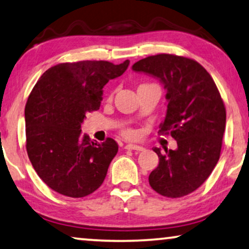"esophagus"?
I'll return each mask as SVG.
<instances>
[{"label": "esophagus", "instance_id": "esophagus-1", "mask_svg": "<svg viewBox=\"0 0 249 249\" xmlns=\"http://www.w3.org/2000/svg\"><path fill=\"white\" fill-rule=\"evenodd\" d=\"M125 149H127V150H136V151H143V150H144V148H143V146L135 145V144H126L125 145Z\"/></svg>", "mask_w": 249, "mask_h": 249}]
</instances>
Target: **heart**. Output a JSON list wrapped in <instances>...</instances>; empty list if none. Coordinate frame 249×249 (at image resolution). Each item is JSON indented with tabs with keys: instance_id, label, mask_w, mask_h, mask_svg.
<instances>
[{
	"instance_id": "1",
	"label": "heart",
	"mask_w": 249,
	"mask_h": 249,
	"mask_svg": "<svg viewBox=\"0 0 249 249\" xmlns=\"http://www.w3.org/2000/svg\"><path fill=\"white\" fill-rule=\"evenodd\" d=\"M124 135L126 136V138L132 139V138H134V136H135V132L133 131V129H125Z\"/></svg>"
}]
</instances>
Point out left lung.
<instances>
[{"label": "left lung", "mask_w": 249, "mask_h": 249, "mask_svg": "<svg viewBox=\"0 0 249 249\" xmlns=\"http://www.w3.org/2000/svg\"><path fill=\"white\" fill-rule=\"evenodd\" d=\"M134 72L158 79L167 90V113L160 132L177 141L161 152L149 184L166 197H181L201 186L214 169L226 128V108L214 81L194 59L158 54L133 64Z\"/></svg>", "instance_id": "8db88e82"}]
</instances>
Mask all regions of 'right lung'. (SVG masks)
<instances>
[{
    "label": "right lung",
    "instance_id": "right-lung-1",
    "mask_svg": "<svg viewBox=\"0 0 249 249\" xmlns=\"http://www.w3.org/2000/svg\"><path fill=\"white\" fill-rule=\"evenodd\" d=\"M126 59L62 63L40 76L28 98L27 152L41 180L57 193L85 197L104 183L108 167L118 151L108 138L103 143L82 134L89 111L99 109L103 88L128 68Z\"/></svg>",
    "mask_w": 249,
    "mask_h": 249
}]
</instances>
